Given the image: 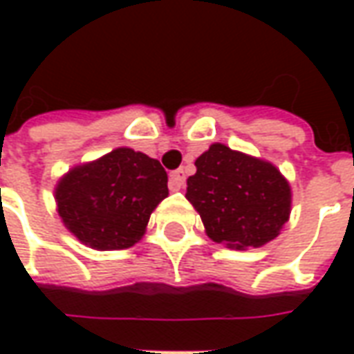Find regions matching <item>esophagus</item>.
<instances>
[{
	"label": "esophagus",
	"instance_id": "esophagus-1",
	"mask_svg": "<svg viewBox=\"0 0 354 354\" xmlns=\"http://www.w3.org/2000/svg\"><path fill=\"white\" fill-rule=\"evenodd\" d=\"M185 184V172L184 169H178L174 170L172 174H170V180H169V185L172 192H176V189H182Z\"/></svg>",
	"mask_w": 354,
	"mask_h": 354
}]
</instances>
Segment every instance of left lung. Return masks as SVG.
Listing matches in <instances>:
<instances>
[{"instance_id":"left-lung-1","label":"left lung","mask_w":354,"mask_h":354,"mask_svg":"<svg viewBox=\"0 0 354 354\" xmlns=\"http://www.w3.org/2000/svg\"><path fill=\"white\" fill-rule=\"evenodd\" d=\"M185 197L199 212L207 235L235 250L273 241L288 222L292 192L271 162L212 144L197 157Z\"/></svg>"}]
</instances>
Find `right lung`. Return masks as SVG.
<instances>
[{"instance_id":"obj_1","label":"right lung","mask_w":354,"mask_h":354,"mask_svg":"<svg viewBox=\"0 0 354 354\" xmlns=\"http://www.w3.org/2000/svg\"><path fill=\"white\" fill-rule=\"evenodd\" d=\"M169 176L157 159L117 147L60 178L58 214L83 245L123 250L146 233L155 207L169 195Z\"/></svg>"}]
</instances>
